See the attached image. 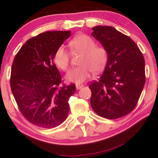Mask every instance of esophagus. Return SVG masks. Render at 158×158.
Returning a JSON list of instances; mask_svg holds the SVG:
<instances>
[{"label":"esophagus","instance_id":"esophagus-1","mask_svg":"<svg viewBox=\"0 0 158 158\" xmlns=\"http://www.w3.org/2000/svg\"><path fill=\"white\" fill-rule=\"evenodd\" d=\"M83 84H76V89H77V90H79V89H80L81 88H82L83 87Z\"/></svg>","mask_w":158,"mask_h":158}]
</instances>
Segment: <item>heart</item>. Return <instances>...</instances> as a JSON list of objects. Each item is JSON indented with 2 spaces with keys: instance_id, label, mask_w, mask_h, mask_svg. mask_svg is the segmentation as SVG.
Here are the masks:
<instances>
[{
  "instance_id": "obj_1",
  "label": "heart",
  "mask_w": 158,
  "mask_h": 158,
  "mask_svg": "<svg viewBox=\"0 0 158 158\" xmlns=\"http://www.w3.org/2000/svg\"><path fill=\"white\" fill-rule=\"evenodd\" d=\"M73 52L81 53L79 64L80 67L72 69L66 75L65 79L69 82L79 84L90 77L91 72L99 73L104 69L108 60V52L103 47L97 46L95 40L86 35H78L69 43ZM69 53L64 46L56 49L54 55L55 64L63 71H66L69 64Z\"/></svg>"
}]
</instances>
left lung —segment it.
<instances>
[{
	"label": "left lung",
	"mask_w": 158,
	"mask_h": 158,
	"mask_svg": "<svg viewBox=\"0 0 158 158\" xmlns=\"http://www.w3.org/2000/svg\"><path fill=\"white\" fill-rule=\"evenodd\" d=\"M91 35L108 52V60L98 81L89 85L90 103L98 116L116 119L135 107L145 82V60L133 40L114 27L98 25Z\"/></svg>",
	"instance_id": "1"
}]
</instances>
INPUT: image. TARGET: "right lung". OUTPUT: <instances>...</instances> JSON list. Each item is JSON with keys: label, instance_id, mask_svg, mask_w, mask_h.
I'll return each instance as SVG.
<instances>
[{"label": "right lung", "instance_id": "right-lung-1", "mask_svg": "<svg viewBox=\"0 0 158 158\" xmlns=\"http://www.w3.org/2000/svg\"><path fill=\"white\" fill-rule=\"evenodd\" d=\"M71 31H49L23 44L14 59L10 87L19 109L30 123L44 128L60 126L69 110L68 101L75 84L60 86L61 75L54 63L56 49Z\"/></svg>", "mask_w": 158, "mask_h": 158}]
</instances>
